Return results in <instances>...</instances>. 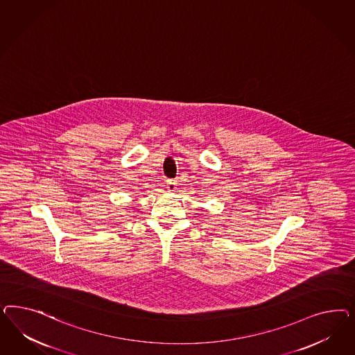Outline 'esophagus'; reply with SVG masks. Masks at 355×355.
Wrapping results in <instances>:
<instances>
[{
  "label": "esophagus",
  "instance_id": "obj_1",
  "mask_svg": "<svg viewBox=\"0 0 355 355\" xmlns=\"http://www.w3.org/2000/svg\"><path fill=\"white\" fill-rule=\"evenodd\" d=\"M166 189H168V191L173 193V191L177 189V182H175V181H173V180L166 181Z\"/></svg>",
  "mask_w": 355,
  "mask_h": 355
}]
</instances>
